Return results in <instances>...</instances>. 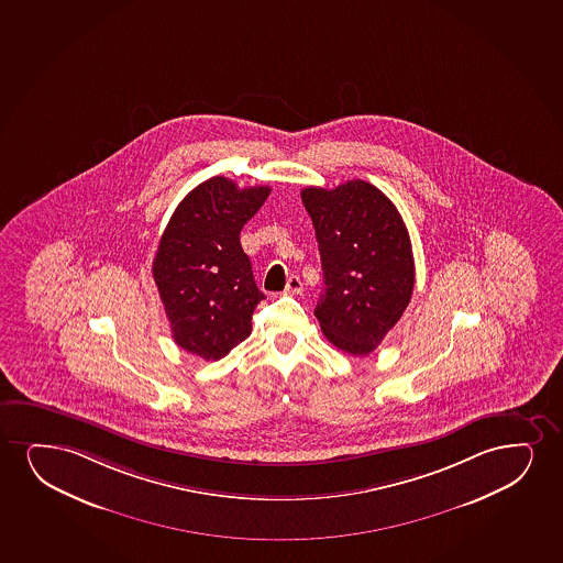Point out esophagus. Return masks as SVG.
<instances>
[{
  "instance_id": "34e87169",
  "label": "esophagus",
  "mask_w": 563,
  "mask_h": 563,
  "mask_svg": "<svg viewBox=\"0 0 563 563\" xmlns=\"http://www.w3.org/2000/svg\"><path fill=\"white\" fill-rule=\"evenodd\" d=\"M300 292H302V282L299 276H291L285 285V295H300Z\"/></svg>"
}]
</instances>
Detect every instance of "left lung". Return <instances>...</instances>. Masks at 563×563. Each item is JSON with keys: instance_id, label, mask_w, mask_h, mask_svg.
<instances>
[{"instance_id": "8db88e82", "label": "left lung", "mask_w": 563, "mask_h": 563, "mask_svg": "<svg viewBox=\"0 0 563 563\" xmlns=\"http://www.w3.org/2000/svg\"><path fill=\"white\" fill-rule=\"evenodd\" d=\"M323 268L316 318L323 335L352 356H367L398 323L413 295L411 240L401 214L377 186L349 180L300 192Z\"/></svg>"}]
</instances>
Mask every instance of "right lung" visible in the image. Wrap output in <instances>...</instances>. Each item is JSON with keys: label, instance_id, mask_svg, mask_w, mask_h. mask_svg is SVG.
Segmentation results:
<instances>
[{"label": "right lung", "instance_id": "add662e5", "mask_svg": "<svg viewBox=\"0 0 563 563\" xmlns=\"http://www.w3.org/2000/svg\"><path fill=\"white\" fill-rule=\"evenodd\" d=\"M268 194V186L238 188L230 178H209L178 203L157 245L152 274L173 339L206 362L251 335L264 295L240 232Z\"/></svg>", "mask_w": 563, "mask_h": 563}]
</instances>
